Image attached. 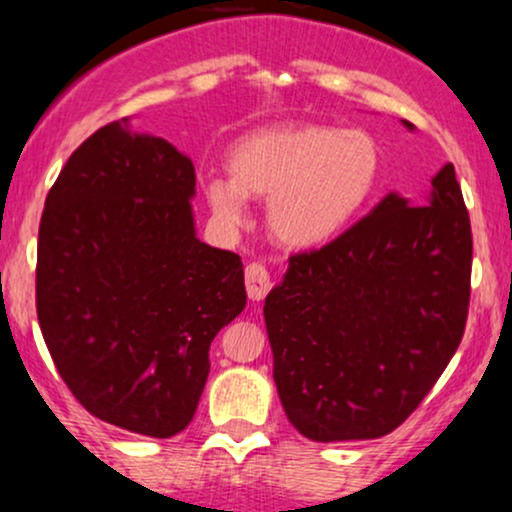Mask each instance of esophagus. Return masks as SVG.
<instances>
[{
  "instance_id": "obj_1",
  "label": "esophagus",
  "mask_w": 512,
  "mask_h": 512,
  "mask_svg": "<svg viewBox=\"0 0 512 512\" xmlns=\"http://www.w3.org/2000/svg\"><path fill=\"white\" fill-rule=\"evenodd\" d=\"M245 289H248V296L252 301H262L269 289H272V276H269L262 264H248V269H245Z\"/></svg>"
}]
</instances>
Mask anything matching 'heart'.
Instances as JSON below:
<instances>
[{
    "label": "heart",
    "mask_w": 512,
    "mask_h": 512,
    "mask_svg": "<svg viewBox=\"0 0 512 512\" xmlns=\"http://www.w3.org/2000/svg\"><path fill=\"white\" fill-rule=\"evenodd\" d=\"M226 166L231 178L204 182L216 221L245 226L248 197L269 199L272 236L310 250L337 238L366 207L380 178V149L361 129L279 125L240 137Z\"/></svg>",
    "instance_id": "b5f03b06"
}]
</instances>
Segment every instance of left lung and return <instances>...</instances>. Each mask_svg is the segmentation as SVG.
<instances>
[{
  "mask_svg": "<svg viewBox=\"0 0 512 512\" xmlns=\"http://www.w3.org/2000/svg\"><path fill=\"white\" fill-rule=\"evenodd\" d=\"M421 204L387 195L325 248L291 255L264 301L276 390L305 438L387 436L462 342L472 226L452 163Z\"/></svg>",
  "mask_w": 512,
  "mask_h": 512,
  "instance_id": "1",
  "label": "left lung"
}]
</instances>
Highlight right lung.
<instances>
[{"mask_svg":"<svg viewBox=\"0 0 512 512\" xmlns=\"http://www.w3.org/2000/svg\"><path fill=\"white\" fill-rule=\"evenodd\" d=\"M195 166L127 117L64 163L38 231L35 308L96 419L170 438L195 416L209 346L245 308L243 262L195 236Z\"/></svg>","mask_w":512,"mask_h":512,"instance_id":"add662e5","label":"right lung"}]
</instances>
